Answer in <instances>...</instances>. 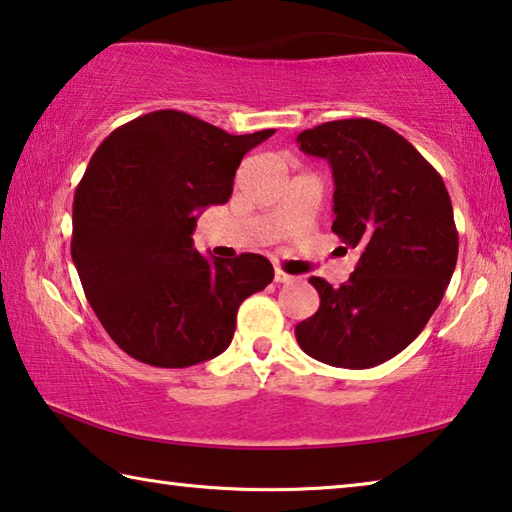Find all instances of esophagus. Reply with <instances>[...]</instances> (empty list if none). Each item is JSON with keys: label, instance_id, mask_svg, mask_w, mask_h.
Segmentation results:
<instances>
[{"label": "esophagus", "instance_id": "34e87169", "mask_svg": "<svg viewBox=\"0 0 512 512\" xmlns=\"http://www.w3.org/2000/svg\"><path fill=\"white\" fill-rule=\"evenodd\" d=\"M291 280H293V275L284 273L282 268H275V282H277V284H284V282H291Z\"/></svg>", "mask_w": 512, "mask_h": 512}]
</instances>
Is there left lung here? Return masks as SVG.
I'll list each match as a JSON object with an SVG mask.
<instances>
[{
    "mask_svg": "<svg viewBox=\"0 0 512 512\" xmlns=\"http://www.w3.org/2000/svg\"><path fill=\"white\" fill-rule=\"evenodd\" d=\"M296 142L332 164V230L361 250L339 289L309 280L320 307L296 325L298 345L327 366H379L422 332L452 280L458 232L447 187L411 142L375 119L325 121Z\"/></svg>",
    "mask_w": 512,
    "mask_h": 512,
    "instance_id": "obj_1",
    "label": "left lung"
}]
</instances>
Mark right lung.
Instances as JSON below:
<instances>
[{
  "mask_svg": "<svg viewBox=\"0 0 512 512\" xmlns=\"http://www.w3.org/2000/svg\"><path fill=\"white\" fill-rule=\"evenodd\" d=\"M275 131L230 135L180 110L112 131L74 194L72 259L110 339L155 368L219 357L239 305L273 282L266 257L207 259L198 212L232 196L241 158Z\"/></svg>",
  "mask_w": 512,
  "mask_h": 512,
  "instance_id": "1",
  "label": "right lung"
}]
</instances>
